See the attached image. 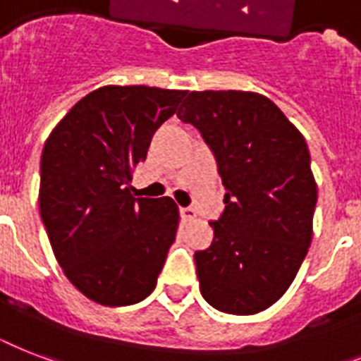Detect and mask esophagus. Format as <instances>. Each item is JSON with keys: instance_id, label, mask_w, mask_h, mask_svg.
<instances>
[{"instance_id": "1", "label": "esophagus", "mask_w": 361, "mask_h": 361, "mask_svg": "<svg viewBox=\"0 0 361 361\" xmlns=\"http://www.w3.org/2000/svg\"><path fill=\"white\" fill-rule=\"evenodd\" d=\"M180 215L183 221H192L197 217V212L192 208H180Z\"/></svg>"}]
</instances>
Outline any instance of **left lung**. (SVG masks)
Here are the masks:
<instances>
[{
    "mask_svg": "<svg viewBox=\"0 0 361 361\" xmlns=\"http://www.w3.org/2000/svg\"><path fill=\"white\" fill-rule=\"evenodd\" d=\"M208 144L226 189L214 241L195 252L200 294L217 311L255 314L296 277L313 238L317 183L302 133L268 97L191 92L178 110Z\"/></svg>",
    "mask_w": 361,
    "mask_h": 361,
    "instance_id": "8db88e82",
    "label": "left lung"
}]
</instances>
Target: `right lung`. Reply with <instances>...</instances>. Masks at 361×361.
Returning a JSON list of instances; mask_svg holds the SVG:
<instances>
[{
	"mask_svg": "<svg viewBox=\"0 0 361 361\" xmlns=\"http://www.w3.org/2000/svg\"><path fill=\"white\" fill-rule=\"evenodd\" d=\"M187 92L104 86L50 133L41 155L39 208L67 279L120 307L153 292L178 231L172 198H135L133 170Z\"/></svg>",
	"mask_w": 361,
	"mask_h": 361,
	"instance_id": "right-lung-1",
	"label": "right lung"
}]
</instances>
